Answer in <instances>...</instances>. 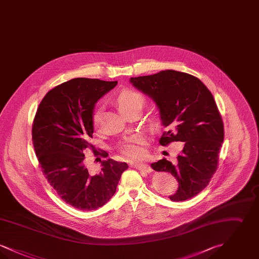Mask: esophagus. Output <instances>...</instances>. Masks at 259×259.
<instances>
[{
	"label": "esophagus",
	"mask_w": 259,
	"mask_h": 259,
	"mask_svg": "<svg viewBox=\"0 0 259 259\" xmlns=\"http://www.w3.org/2000/svg\"><path fill=\"white\" fill-rule=\"evenodd\" d=\"M132 167H134L136 169L140 170V171H144V172H152V169L149 165L147 164H141V163H133L131 164Z\"/></svg>",
	"instance_id": "1"
}]
</instances>
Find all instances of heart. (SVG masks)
I'll return each instance as SVG.
<instances>
[{"mask_svg":"<svg viewBox=\"0 0 259 259\" xmlns=\"http://www.w3.org/2000/svg\"><path fill=\"white\" fill-rule=\"evenodd\" d=\"M145 104V98L143 95L131 91V90H124L118 97H117V105L120 111L125 113L133 109H143ZM101 116H102V110H96L93 114V125L94 127H98L101 123ZM146 141L145 138L142 135L133 136L132 138L128 139L126 142L120 146V151L125 156L130 159H141L146 155Z\"/></svg>","mask_w":259,"mask_h":259,"instance_id":"1","label":"heart"}]
</instances>
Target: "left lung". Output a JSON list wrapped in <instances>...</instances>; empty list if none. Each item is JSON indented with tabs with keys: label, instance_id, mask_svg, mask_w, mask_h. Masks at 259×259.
<instances>
[{
	"label": "left lung",
	"instance_id": "8db88e82",
	"mask_svg": "<svg viewBox=\"0 0 259 259\" xmlns=\"http://www.w3.org/2000/svg\"><path fill=\"white\" fill-rule=\"evenodd\" d=\"M138 90L153 100L167 131L161 146L182 142L183 149L175 160L166 158L151 164L157 172H171L179 187L169 198L185 201L196 196L218 168L224 139L222 116L211 93L194 75L172 70L131 77Z\"/></svg>",
	"mask_w": 259,
	"mask_h": 259
}]
</instances>
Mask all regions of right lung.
<instances>
[{"label": "right lung", "mask_w": 259, "mask_h": 259, "mask_svg": "<svg viewBox=\"0 0 259 259\" xmlns=\"http://www.w3.org/2000/svg\"><path fill=\"white\" fill-rule=\"evenodd\" d=\"M117 81L77 77L54 87L40 102L32 128L39 166L50 185L67 204L93 210L113 194L125 162L101 161V172L91 175L84 164V150L94 146L93 114L96 103Z\"/></svg>", "instance_id": "1"}]
</instances>
